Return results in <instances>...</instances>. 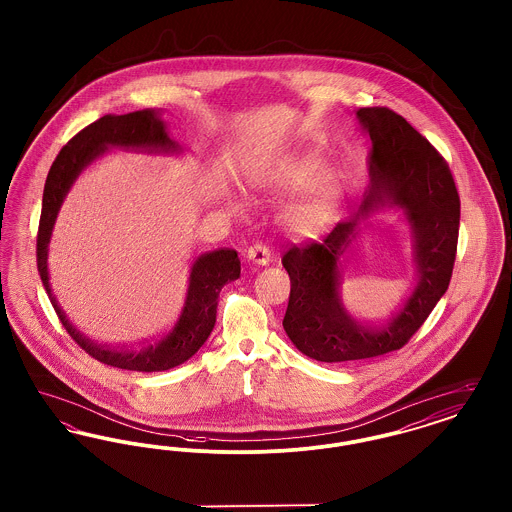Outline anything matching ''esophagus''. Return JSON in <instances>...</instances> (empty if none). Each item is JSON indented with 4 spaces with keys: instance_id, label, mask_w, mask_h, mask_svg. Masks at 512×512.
<instances>
[{
    "instance_id": "esophagus-1",
    "label": "esophagus",
    "mask_w": 512,
    "mask_h": 512,
    "mask_svg": "<svg viewBox=\"0 0 512 512\" xmlns=\"http://www.w3.org/2000/svg\"><path fill=\"white\" fill-rule=\"evenodd\" d=\"M247 259L249 261H253L255 265H259V267H265L268 265L270 261H272V253H270V249H268L267 245L263 244H255L251 245L249 249H247Z\"/></svg>"
}]
</instances>
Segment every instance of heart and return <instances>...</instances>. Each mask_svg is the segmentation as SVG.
Returning <instances> with one entry per match:
<instances>
[{"mask_svg":"<svg viewBox=\"0 0 512 512\" xmlns=\"http://www.w3.org/2000/svg\"><path fill=\"white\" fill-rule=\"evenodd\" d=\"M324 171L326 167L318 157L307 155L293 161L278 176V188L286 194H297L314 186L301 197V201L286 217V224L297 236L317 238L328 228L330 220L338 211L340 184L330 176L322 178Z\"/></svg>","mask_w":512,"mask_h":512,"instance_id":"b5f03b06","label":"heart"}]
</instances>
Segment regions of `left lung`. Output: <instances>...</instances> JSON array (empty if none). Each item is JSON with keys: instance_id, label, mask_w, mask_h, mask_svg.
I'll use <instances>...</instances> for the list:
<instances>
[{"instance_id": "8db88e82", "label": "left lung", "mask_w": 512, "mask_h": 512, "mask_svg": "<svg viewBox=\"0 0 512 512\" xmlns=\"http://www.w3.org/2000/svg\"><path fill=\"white\" fill-rule=\"evenodd\" d=\"M355 117L372 142L370 186L359 213L338 222L322 244L293 245L282 259L292 282L284 330L303 355L320 363L401 349L447 292L459 240L461 201L436 147L388 107H363ZM386 206L399 208L412 228L417 284L386 323L366 325L340 301V263L360 219Z\"/></svg>"}]
</instances>
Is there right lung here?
Returning <instances> with one entry per match:
<instances>
[{
	"label": "right lung",
	"mask_w": 512,
	"mask_h": 512,
	"mask_svg": "<svg viewBox=\"0 0 512 512\" xmlns=\"http://www.w3.org/2000/svg\"><path fill=\"white\" fill-rule=\"evenodd\" d=\"M113 147L165 155L182 153V146L171 138L167 122L161 119V111L155 109L134 111L126 115H105L80 130L59 151L46 178L36 244L38 272L57 317L63 322L71 338L88 355L98 359L99 363L124 370L161 372L186 363L211 336L217 322L220 290L224 288V284L240 278V259L234 249H217L199 255L190 268L184 307L178 318L172 322L171 328L165 330L157 340L144 343L140 347L117 349L99 345L98 341L90 340L88 336L78 332L51 292L48 270L49 240L59 209L80 172Z\"/></svg>",
	"instance_id": "obj_1"
}]
</instances>
